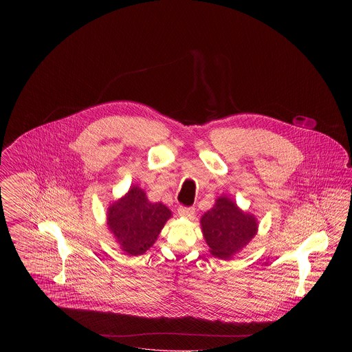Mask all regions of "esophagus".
<instances>
[{
  "instance_id": "esophagus-1",
  "label": "esophagus",
  "mask_w": 352,
  "mask_h": 352,
  "mask_svg": "<svg viewBox=\"0 0 352 352\" xmlns=\"http://www.w3.org/2000/svg\"><path fill=\"white\" fill-rule=\"evenodd\" d=\"M178 214L181 217H184V218L192 219L194 215H195V208L194 207H179Z\"/></svg>"
}]
</instances>
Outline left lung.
Segmentation results:
<instances>
[{
  "label": "left lung",
  "mask_w": 352,
  "mask_h": 352,
  "mask_svg": "<svg viewBox=\"0 0 352 352\" xmlns=\"http://www.w3.org/2000/svg\"><path fill=\"white\" fill-rule=\"evenodd\" d=\"M201 226L211 254L228 260L257 234L258 221L253 214L241 211L230 198L219 197L214 207L201 217Z\"/></svg>",
  "instance_id": "8db88e82"
}]
</instances>
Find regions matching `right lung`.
I'll return each mask as SVG.
<instances>
[{
  "mask_svg": "<svg viewBox=\"0 0 352 352\" xmlns=\"http://www.w3.org/2000/svg\"><path fill=\"white\" fill-rule=\"evenodd\" d=\"M170 218L171 211L168 207L160 201H149L138 186H132L107 211L109 231L115 234L121 250L131 256L148 251Z\"/></svg>",
  "mask_w": 352,
  "mask_h": 352,
  "instance_id": "add662e5",
  "label": "right lung"
}]
</instances>
